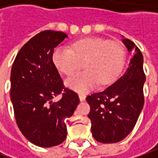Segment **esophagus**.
I'll return each mask as SVG.
<instances>
[{
	"label": "esophagus",
	"instance_id": "1",
	"mask_svg": "<svg viewBox=\"0 0 158 158\" xmlns=\"http://www.w3.org/2000/svg\"><path fill=\"white\" fill-rule=\"evenodd\" d=\"M79 98H80V101H85V99H86V97H85V95H82L80 94L79 95Z\"/></svg>",
	"mask_w": 158,
	"mask_h": 158
}]
</instances>
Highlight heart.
<instances>
[{
	"label": "heart",
	"mask_w": 158,
	"mask_h": 158,
	"mask_svg": "<svg viewBox=\"0 0 158 158\" xmlns=\"http://www.w3.org/2000/svg\"><path fill=\"white\" fill-rule=\"evenodd\" d=\"M52 62L67 76L81 69L66 80V85L78 93L85 94L100 82L107 85L120 74L124 67L125 52L120 44L101 38H88L75 42L71 49L58 46L52 52Z\"/></svg>",
	"instance_id": "b5f03b06"
}]
</instances>
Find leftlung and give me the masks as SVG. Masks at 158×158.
Returning <instances> with one entry per match:
<instances>
[{
	"mask_svg": "<svg viewBox=\"0 0 158 158\" xmlns=\"http://www.w3.org/2000/svg\"><path fill=\"white\" fill-rule=\"evenodd\" d=\"M122 42L128 52H133L126 72L105 90L86 98L90 106L88 117L91 121V133L99 143H118L127 136L144 104L146 77L143 53L131 40L123 37Z\"/></svg>",
	"mask_w": 158,
	"mask_h": 158,
	"instance_id": "8db88e82",
	"label": "left lung"
}]
</instances>
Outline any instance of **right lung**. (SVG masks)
Listing matches in <instances>:
<instances>
[{
  "label": "right lung",
  "mask_w": 158,
  "mask_h": 158,
  "mask_svg": "<svg viewBox=\"0 0 158 158\" xmlns=\"http://www.w3.org/2000/svg\"><path fill=\"white\" fill-rule=\"evenodd\" d=\"M66 38L62 31L37 34L22 47L11 69L10 99L16 124L26 139L40 147L63 143L65 119L73 115L80 102L76 92L64 88L52 62L54 48ZM62 91V98L52 101Z\"/></svg>",
  "instance_id": "right-lung-1"
}]
</instances>
